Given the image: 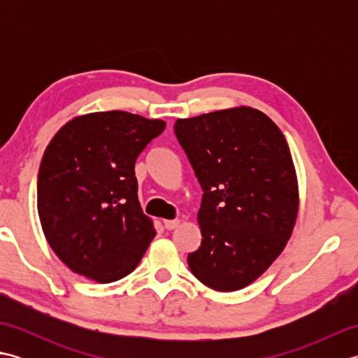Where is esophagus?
Wrapping results in <instances>:
<instances>
[{"instance_id": "esophagus-1", "label": "esophagus", "mask_w": 358, "mask_h": 358, "mask_svg": "<svg viewBox=\"0 0 358 358\" xmlns=\"http://www.w3.org/2000/svg\"><path fill=\"white\" fill-rule=\"evenodd\" d=\"M180 226V220H164V227L167 231H172Z\"/></svg>"}]
</instances>
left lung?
<instances>
[{"mask_svg":"<svg viewBox=\"0 0 358 358\" xmlns=\"http://www.w3.org/2000/svg\"><path fill=\"white\" fill-rule=\"evenodd\" d=\"M173 131L204 192L189 268L210 289L238 291L292 235L300 195L291 150L278 126L248 106L178 118Z\"/></svg>","mask_w":358,"mask_h":358,"instance_id":"8db88e82","label":"left lung"}]
</instances>
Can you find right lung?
<instances>
[{
    "label": "right lung",
    "mask_w": 358,
    "mask_h": 358,
    "mask_svg": "<svg viewBox=\"0 0 358 358\" xmlns=\"http://www.w3.org/2000/svg\"><path fill=\"white\" fill-rule=\"evenodd\" d=\"M163 120L123 110L78 115L48 144L38 172V215L67 268L96 283L131 273L155 237L138 201L135 162Z\"/></svg>",
    "instance_id": "right-lung-1"
}]
</instances>
